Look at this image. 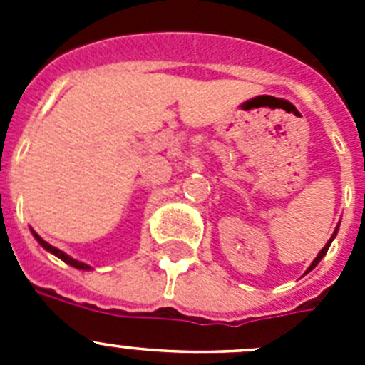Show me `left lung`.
Listing matches in <instances>:
<instances>
[{"instance_id":"left-lung-1","label":"left lung","mask_w":365,"mask_h":365,"mask_svg":"<svg viewBox=\"0 0 365 365\" xmlns=\"http://www.w3.org/2000/svg\"><path fill=\"white\" fill-rule=\"evenodd\" d=\"M336 232H338V227H336V230H334V234H333V235H331V240H329V241H327V243H325V247H324V248H322V250H320V254H318V256H316V257H314V261H312V263H311V267H309V269H307V272H311V270H312V269H314V267H316V265H318V263H320V261H322V257H324V256H325V254H327L329 247H331V243H333V240H334V235H336ZM307 272H305V274H307Z\"/></svg>"}]
</instances>
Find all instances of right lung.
<instances>
[{"label":"right lung","instance_id":"obj_1","mask_svg":"<svg viewBox=\"0 0 365 365\" xmlns=\"http://www.w3.org/2000/svg\"><path fill=\"white\" fill-rule=\"evenodd\" d=\"M32 235H34V237H36L38 243H40L41 247H43L45 250H47V252L54 254V256H56V257H60V259H62V261H66L67 265L74 267V269H80V270H91V267H89V265H86V263H82V261H78V259H73V257L67 256L66 252H62V250H60V248L53 247V245H49V243H47V241L41 240L40 235H38L36 232H34V230H32Z\"/></svg>","mask_w":365,"mask_h":365}]
</instances>
